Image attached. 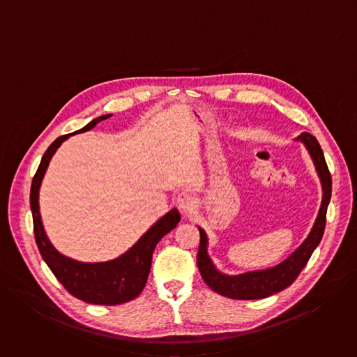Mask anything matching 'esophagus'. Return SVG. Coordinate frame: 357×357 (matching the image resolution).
I'll return each instance as SVG.
<instances>
[{"mask_svg": "<svg viewBox=\"0 0 357 357\" xmlns=\"http://www.w3.org/2000/svg\"><path fill=\"white\" fill-rule=\"evenodd\" d=\"M176 205L178 208L183 212V213H188L193 209L195 206V197L188 193V192H182L178 195V199H176Z\"/></svg>", "mask_w": 357, "mask_h": 357, "instance_id": "1", "label": "esophagus"}]
</instances>
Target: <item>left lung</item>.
Here are the masks:
<instances>
[{
	"label": "left lung",
	"mask_w": 357,
	"mask_h": 357,
	"mask_svg": "<svg viewBox=\"0 0 357 357\" xmlns=\"http://www.w3.org/2000/svg\"><path fill=\"white\" fill-rule=\"evenodd\" d=\"M301 141L307 151L310 152L311 160L315 165L317 174L322 185V203L317 216V220L308 234V237L302 241V244L280 264L266 268L247 271L237 275H227L219 271L212 259L208 254V236L202 227L200 233V245L197 251V267L200 275L215 292L231 298V299H263L270 295H274L287 287H289L302 268L307 266L311 259L314 250L321 243L324 236L325 223H326V211L332 193V178L324 157L322 148L317 138L310 132H302L295 138Z\"/></svg>",
	"instance_id": "8db88e82"
}]
</instances>
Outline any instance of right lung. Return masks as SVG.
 Listing matches in <instances>:
<instances>
[{
  "mask_svg": "<svg viewBox=\"0 0 357 357\" xmlns=\"http://www.w3.org/2000/svg\"><path fill=\"white\" fill-rule=\"evenodd\" d=\"M112 114L100 116L76 132L62 135L49 145L31 186V211L33 218V233L40 256L55 274L58 281L76 298L94 305H119L137 298L145 287L152 252L160 240L168 234L181 220L178 209L169 211L152 225L139 240L120 257L100 263H83L63 256L47 238L39 212V189L47 165L58 148L70 135L89 131Z\"/></svg>",
  "mask_w": 357,
  "mask_h": 357,
  "instance_id": "obj_1",
  "label": "right lung"
}]
</instances>
